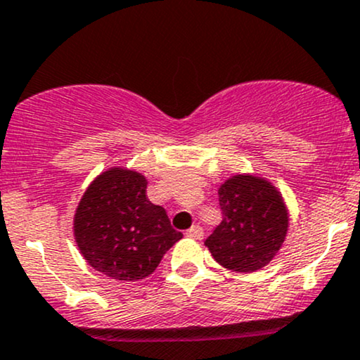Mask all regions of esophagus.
I'll list each match as a JSON object with an SVG mask.
<instances>
[{"mask_svg":"<svg viewBox=\"0 0 360 360\" xmlns=\"http://www.w3.org/2000/svg\"><path fill=\"white\" fill-rule=\"evenodd\" d=\"M202 235H205V231H202V228L199 226V224H194L193 228L188 229V236L189 238H194V240H199Z\"/></svg>","mask_w":360,"mask_h":360,"instance_id":"34e87169","label":"esophagus"}]
</instances>
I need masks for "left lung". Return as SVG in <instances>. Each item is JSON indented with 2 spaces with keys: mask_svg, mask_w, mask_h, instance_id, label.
Masks as SVG:
<instances>
[{
  "mask_svg": "<svg viewBox=\"0 0 360 360\" xmlns=\"http://www.w3.org/2000/svg\"><path fill=\"white\" fill-rule=\"evenodd\" d=\"M218 194L223 221L205 241L213 258L243 274L268 265L288 229V211L275 186L262 177L238 174Z\"/></svg>",
  "mask_w": 360,
  "mask_h": 360,
  "instance_id": "obj_1",
  "label": "left lung"
}]
</instances>
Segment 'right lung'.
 Masks as SVG:
<instances>
[{
  "label": "right lung",
  "instance_id": "obj_1",
  "mask_svg": "<svg viewBox=\"0 0 360 360\" xmlns=\"http://www.w3.org/2000/svg\"><path fill=\"white\" fill-rule=\"evenodd\" d=\"M147 181L129 169L112 167L89 186L77 207L73 231L90 266L115 280L149 276L183 233L166 210L146 196Z\"/></svg>",
  "mask_w": 360,
  "mask_h": 360
}]
</instances>
